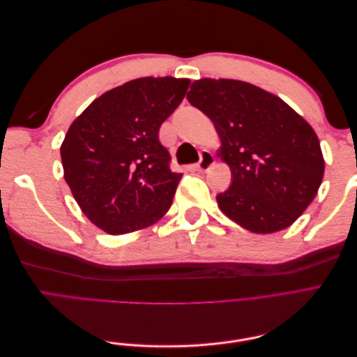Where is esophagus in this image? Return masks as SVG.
I'll list each match as a JSON object with an SVG mask.
<instances>
[{
    "label": "esophagus",
    "instance_id": "34e87169",
    "mask_svg": "<svg viewBox=\"0 0 357 357\" xmlns=\"http://www.w3.org/2000/svg\"><path fill=\"white\" fill-rule=\"evenodd\" d=\"M214 164V156L211 152H208V150H202L201 155H199V162L197 168L199 171H207L211 165Z\"/></svg>",
    "mask_w": 357,
    "mask_h": 357
}]
</instances>
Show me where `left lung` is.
<instances>
[{
    "instance_id": "8db88e82",
    "label": "left lung",
    "mask_w": 357,
    "mask_h": 357,
    "mask_svg": "<svg viewBox=\"0 0 357 357\" xmlns=\"http://www.w3.org/2000/svg\"><path fill=\"white\" fill-rule=\"evenodd\" d=\"M188 101L213 121L218 156L232 172L231 186L215 197L220 210L255 234L286 229L323 180L314 129L278 96L241 80H195Z\"/></svg>"
}]
</instances>
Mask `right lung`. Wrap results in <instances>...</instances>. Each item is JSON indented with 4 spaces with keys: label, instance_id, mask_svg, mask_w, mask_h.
<instances>
[{
    "label": "right lung",
    "instance_id": "add662e5",
    "mask_svg": "<svg viewBox=\"0 0 357 357\" xmlns=\"http://www.w3.org/2000/svg\"><path fill=\"white\" fill-rule=\"evenodd\" d=\"M189 79L142 77L102 93L75 121L61 146L63 178L93 225L122 235L158 222L183 174L159 128L185 98Z\"/></svg>",
    "mask_w": 357,
    "mask_h": 357
}]
</instances>
